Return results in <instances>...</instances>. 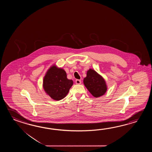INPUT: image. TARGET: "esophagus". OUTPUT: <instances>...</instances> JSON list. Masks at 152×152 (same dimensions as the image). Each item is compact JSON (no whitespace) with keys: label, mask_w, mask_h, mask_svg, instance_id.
<instances>
[{"label":"esophagus","mask_w":152,"mask_h":152,"mask_svg":"<svg viewBox=\"0 0 152 152\" xmlns=\"http://www.w3.org/2000/svg\"><path fill=\"white\" fill-rule=\"evenodd\" d=\"M75 83L77 84H80L81 83V80H79V79H77L76 80H75Z\"/></svg>","instance_id":"34e87169"}]
</instances>
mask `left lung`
I'll return each mask as SVG.
<instances>
[{
  "label": "left lung",
  "mask_w": 152,
  "mask_h": 152,
  "mask_svg": "<svg viewBox=\"0 0 152 152\" xmlns=\"http://www.w3.org/2000/svg\"><path fill=\"white\" fill-rule=\"evenodd\" d=\"M85 86L94 97L103 96L107 90V85L103 78L96 72L90 69L84 79Z\"/></svg>",
  "instance_id": "8db88e82"
}]
</instances>
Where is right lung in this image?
Returning <instances> with one entry per match:
<instances>
[{"instance_id":"obj_1","label":"right lung","mask_w":152,"mask_h":152,"mask_svg":"<svg viewBox=\"0 0 152 152\" xmlns=\"http://www.w3.org/2000/svg\"><path fill=\"white\" fill-rule=\"evenodd\" d=\"M73 82L67 78L66 72L53 66L49 68L43 79V88L52 99L60 100L68 93Z\"/></svg>"}]
</instances>
